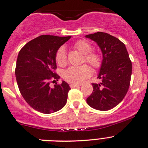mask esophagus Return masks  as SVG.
<instances>
[{"label":"esophagus","mask_w":148,"mask_h":148,"mask_svg":"<svg viewBox=\"0 0 148 148\" xmlns=\"http://www.w3.org/2000/svg\"><path fill=\"white\" fill-rule=\"evenodd\" d=\"M69 86L71 88H76V87H78L79 86H81V84H70Z\"/></svg>","instance_id":"obj_1"}]
</instances>
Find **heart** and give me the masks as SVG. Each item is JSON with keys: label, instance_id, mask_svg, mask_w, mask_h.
I'll list each match as a JSON object with an SVG mask.
<instances>
[{"label": "heart", "instance_id": "heart-1", "mask_svg": "<svg viewBox=\"0 0 148 148\" xmlns=\"http://www.w3.org/2000/svg\"><path fill=\"white\" fill-rule=\"evenodd\" d=\"M74 49L84 55L83 62H86L94 69H99L101 65V57L96 52H92V47L85 40H79L74 44ZM55 61L60 66H66L67 63L64 48L60 47L55 55ZM91 69L87 64L80 66H71L64 72V79L72 84L82 83L91 75Z\"/></svg>", "mask_w": 148, "mask_h": 148}]
</instances>
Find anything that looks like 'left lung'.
Wrapping results in <instances>:
<instances>
[{"mask_svg": "<svg viewBox=\"0 0 148 148\" xmlns=\"http://www.w3.org/2000/svg\"><path fill=\"white\" fill-rule=\"evenodd\" d=\"M97 43L103 54L98 78L100 84H92V94L86 99L91 108L108 111L124 99L130 86L132 62L125 45L108 33L97 32L86 35Z\"/></svg>", "mask_w": 148, "mask_h": 148, "instance_id": "obj_1", "label": "left lung"}]
</instances>
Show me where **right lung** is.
Masks as SVG:
<instances>
[{
    "mask_svg": "<svg viewBox=\"0 0 148 148\" xmlns=\"http://www.w3.org/2000/svg\"><path fill=\"white\" fill-rule=\"evenodd\" d=\"M71 36L41 35L27 42L18 54L15 77L20 92L33 109L42 113L60 111L66 104L71 88L64 81L49 86L58 81L55 55L59 48Z\"/></svg>",
    "mask_w": 148,
    "mask_h": 148,
    "instance_id": "obj_1",
    "label": "right lung"
}]
</instances>
